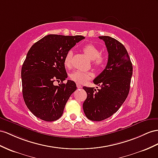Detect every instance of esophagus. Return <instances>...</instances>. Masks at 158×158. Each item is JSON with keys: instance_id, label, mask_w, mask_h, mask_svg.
Segmentation results:
<instances>
[{"instance_id": "1", "label": "esophagus", "mask_w": 158, "mask_h": 158, "mask_svg": "<svg viewBox=\"0 0 158 158\" xmlns=\"http://www.w3.org/2000/svg\"><path fill=\"white\" fill-rule=\"evenodd\" d=\"M76 85H77V87L78 89H81V88H82V86L81 85H80L79 83H77Z\"/></svg>"}]
</instances>
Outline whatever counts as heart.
I'll list each match as a JSON object with an SVG mask.
<instances>
[{
  "mask_svg": "<svg viewBox=\"0 0 158 158\" xmlns=\"http://www.w3.org/2000/svg\"><path fill=\"white\" fill-rule=\"evenodd\" d=\"M83 51L87 55L89 58L93 60L94 64L97 67L102 66L105 63L106 58L103 55L100 54L99 48L96 47L95 44L89 43L83 47ZM73 52L69 51L64 58V65L66 67H70L71 66ZM93 76V74L90 72L85 71L81 70H75L70 74L71 79L75 82L83 83L86 82L87 80L90 79Z\"/></svg>",
  "mask_w": 158,
  "mask_h": 158,
  "instance_id": "heart-1",
  "label": "heart"
}]
</instances>
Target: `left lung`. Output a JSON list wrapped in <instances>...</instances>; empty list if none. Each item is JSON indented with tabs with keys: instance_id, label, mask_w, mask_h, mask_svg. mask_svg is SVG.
I'll return each instance as SVG.
<instances>
[{
	"instance_id": "8db88e82",
	"label": "left lung",
	"mask_w": 158,
	"mask_h": 158,
	"mask_svg": "<svg viewBox=\"0 0 158 158\" xmlns=\"http://www.w3.org/2000/svg\"><path fill=\"white\" fill-rule=\"evenodd\" d=\"M108 52L105 69L94 80L101 87H83L87 97L83 104L87 118L101 121L118 111L126 99L130 88L133 66L126 48L118 40L109 36H100Z\"/></svg>"
}]
</instances>
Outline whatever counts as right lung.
Returning <instances> with one entry per match:
<instances>
[{"label": "right lung", "mask_w": 158, "mask_h": 158, "mask_svg": "<svg viewBox=\"0 0 158 158\" xmlns=\"http://www.w3.org/2000/svg\"><path fill=\"white\" fill-rule=\"evenodd\" d=\"M81 35H48L31 47L21 69L23 96L28 109L45 121L59 119L71 95L77 89L74 81L63 83L67 77L64 65L67 52L84 39Z\"/></svg>", "instance_id": "right-lung-1"}]
</instances>
